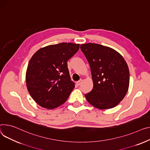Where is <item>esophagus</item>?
<instances>
[{
  "label": "esophagus",
  "instance_id": "34e87169",
  "mask_svg": "<svg viewBox=\"0 0 150 150\" xmlns=\"http://www.w3.org/2000/svg\"><path fill=\"white\" fill-rule=\"evenodd\" d=\"M82 81H83V79H79V80L78 81H77L76 83V84H77L78 86H79V85H80V84H81Z\"/></svg>",
  "mask_w": 150,
  "mask_h": 150
}]
</instances>
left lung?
<instances>
[{
	"label": "left lung",
	"instance_id": "obj_1",
	"mask_svg": "<svg viewBox=\"0 0 150 150\" xmlns=\"http://www.w3.org/2000/svg\"><path fill=\"white\" fill-rule=\"evenodd\" d=\"M80 48L91 67L93 83L92 91L85 94L87 101L99 109L115 107L129 87V69L124 58L113 49L99 44H83Z\"/></svg>",
	"mask_w": 150,
	"mask_h": 150
}]
</instances>
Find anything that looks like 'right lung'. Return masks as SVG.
Masks as SVG:
<instances>
[{"instance_id": "right-lung-1", "label": "right lung", "mask_w": 150, "mask_h": 150, "mask_svg": "<svg viewBox=\"0 0 150 150\" xmlns=\"http://www.w3.org/2000/svg\"><path fill=\"white\" fill-rule=\"evenodd\" d=\"M79 44L61 43L40 49L33 55L26 73L28 91L34 100L47 109L64 104L75 87L67 62Z\"/></svg>"}]
</instances>
